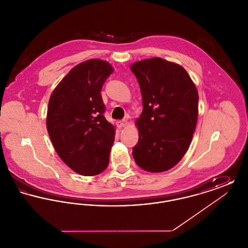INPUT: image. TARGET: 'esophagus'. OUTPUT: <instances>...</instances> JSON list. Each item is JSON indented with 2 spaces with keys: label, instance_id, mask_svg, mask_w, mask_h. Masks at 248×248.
I'll list each match as a JSON object with an SVG mask.
<instances>
[{
  "label": "esophagus",
  "instance_id": "1",
  "mask_svg": "<svg viewBox=\"0 0 248 248\" xmlns=\"http://www.w3.org/2000/svg\"><path fill=\"white\" fill-rule=\"evenodd\" d=\"M126 124H127V120H121V121L117 122V125L120 128L124 127Z\"/></svg>",
  "mask_w": 248,
  "mask_h": 248
}]
</instances>
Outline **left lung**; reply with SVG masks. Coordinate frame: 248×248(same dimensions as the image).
<instances>
[{"mask_svg":"<svg viewBox=\"0 0 248 248\" xmlns=\"http://www.w3.org/2000/svg\"><path fill=\"white\" fill-rule=\"evenodd\" d=\"M131 71L143 104L134 159L148 172L167 171L189 149L198 117L197 89L184 68L160 58L136 62Z\"/></svg>","mask_w":248,"mask_h":248,"instance_id":"8db88e82","label":"left lung"}]
</instances>
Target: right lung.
I'll return each mask as SVG.
<instances>
[{
    "label": "right lung",
    "mask_w": 248,
    "mask_h": 248,
    "mask_svg": "<svg viewBox=\"0 0 248 248\" xmlns=\"http://www.w3.org/2000/svg\"><path fill=\"white\" fill-rule=\"evenodd\" d=\"M112 67L90 59L74 67L59 83L48 103L46 126L61 160L83 176H94L108 165L114 127L104 117L100 91Z\"/></svg>",
    "instance_id": "obj_1"
}]
</instances>
